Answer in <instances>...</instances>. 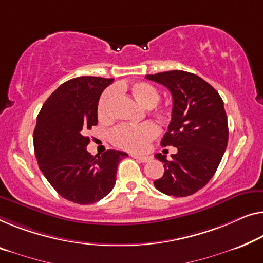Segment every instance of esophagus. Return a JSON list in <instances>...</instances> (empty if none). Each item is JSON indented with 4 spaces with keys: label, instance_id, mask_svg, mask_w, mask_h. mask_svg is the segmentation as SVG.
<instances>
[{
    "label": "esophagus",
    "instance_id": "esophagus-1",
    "mask_svg": "<svg viewBox=\"0 0 263 263\" xmlns=\"http://www.w3.org/2000/svg\"><path fill=\"white\" fill-rule=\"evenodd\" d=\"M133 158L139 160V161H141V162H147L151 160V157H143V155H136V154L133 155Z\"/></svg>",
    "mask_w": 263,
    "mask_h": 263
}]
</instances>
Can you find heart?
Listing matches in <instances>:
<instances>
[{
  "instance_id": "b5f03b06",
  "label": "heart",
  "mask_w": 263,
  "mask_h": 263,
  "mask_svg": "<svg viewBox=\"0 0 263 263\" xmlns=\"http://www.w3.org/2000/svg\"><path fill=\"white\" fill-rule=\"evenodd\" d=\"M133 98L144 109H151V112L159 121L168 119L171 110L167 105H158L160 101V92L154 85L146 82H138L128 87ZM117 91H122V87L109 89L103 92L97 106V114L101 120H108L110 117L109 108L115 100ZM159 129L152 122H146L138 127L122 125L111 133L112 144L121 149L129 152H141L146 148L147 143L158 135Z\"/></svg>"
}]
</instances>
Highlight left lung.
Instances as JSON below:
<instances>
[{
	"label": "left lung",
	"instance_id": "1",
	"mask_svg": "<svg viewBox=\"0 0 263 263\" xmlns=\"http://www.w3.org/2000/svg\"><path fill=\"white\" fill-rule=\"evenodd\" d=\"M146 78L172 93V119L161 146L178 149L171 160L155 154L165 173L154 186L168 196H191L214 177L226 152L229 130L223 101L209 83L190 72L173 70Z\"/></svg>",
	"mask_w": 263,
	"mask_h": 263
}]
</instances>
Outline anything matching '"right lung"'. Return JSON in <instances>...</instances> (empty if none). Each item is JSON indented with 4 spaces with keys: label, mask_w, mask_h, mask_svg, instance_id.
Here are the masks:
<instances>
[{
    "label": "right lung",
    "mask_w": 263,
    "mask_h": 263,
    "mask_svg": "<svg viewBox=\"0 0 263 263\" xmlns=\"http://www.w3.org/2000/svg\"><path fill=\"white\" fill-rule=\"evenodd\" d=\"M112 78L84 76L60 85L41 108L34 129V151L41 172L65 199L86 205L101 200L116 182L121 160L128 157L109 149L102 155L86 151V134L96 125L101 93Z\"/></svg>",
    "instance_id": "obj_1"
}]
</instances>
